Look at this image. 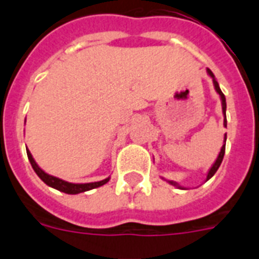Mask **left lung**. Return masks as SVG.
<instances>
[{"mask_svg":"<svg viewBox=\"0 0 259 259\" xmlns=\"http://www.w3.org/2000/svg\"><path fill=\"white\" fill-rule=\"evenodd\" d=\"M207 74H209V76L212 79V84H214V88H215V91H217V93H218V95L221 96L222 111H223V115H224L223 124H224V127H227V119H226V109H227V105H226V97H224L223 92H222L221 88H219V84H218V81L215 80L214 74H212L211 70H209V68H207ZM226 140H227V135L224 134V140H223V145H222V148H221V152H219L218 157H217V159H215V162H214V163H212V166L210 167V170H209V172H207L206 180H205V182H207V180H209V179H211L212 176H214V174L217 172V170H218V168H219V166H221L222 161H223L224 152H226ZM162 179H163V178H162ZM164 180H166V179H164ZM166 182L168 183V184H171V185H174V187H176V188L184 189V187H182V185H179L176 182H172V180H166Z\"/></svg>","mask_w":259,"mask_h":259,"instance_id":"8db88e82","label":"left lung"}]
</instances>
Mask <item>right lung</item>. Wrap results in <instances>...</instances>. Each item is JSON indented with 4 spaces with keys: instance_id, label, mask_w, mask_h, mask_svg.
Instances as JSON below:
<instances>
[{
    "instance_id": "right-lung-1",
    "label": "right lung",
    "mask_w": 259,
    "mask_h": 259,
    "mask_svg": "<svg viewBox=\"0 0 259 259\" xmlns=\"http://www.w3.org/2000/svg\"><path fill=\"white\" fill-rule=\"evenodd\" d=\"M27 155H28V159L31 162V166L32 168L35 170V172L37 174V176L40 178L42 182L45 183L47 185L52 187V188L57 189L59 192H63V193H67V194H77V193H81V192H87V191H91V189H95L98 188V187H101V185L106 184L107 182L110 180V178H106V179L101 180V182H95V183H84V184H75V183H68L66 180H62L59 178H56V176L49 175V174L45 172L44 170H41L38 164L36 163V161L33 159L32 157L31 152L27 149Z\"/></svg>"
}]
</instances>
